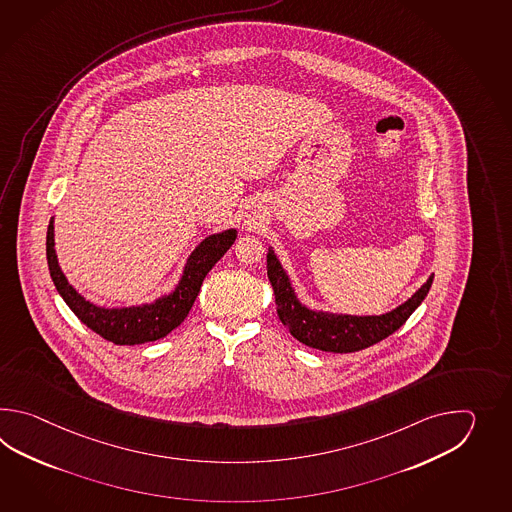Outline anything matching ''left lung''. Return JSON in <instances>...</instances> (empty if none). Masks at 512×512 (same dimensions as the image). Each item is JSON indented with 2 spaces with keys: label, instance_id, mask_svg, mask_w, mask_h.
I'll return each mask as SVG.
<instances>
[{
  "label": "left lung",
  "instance_id": "1",
  "mask_svg": "<svg viewBox=\"0 0 512 512\" xmlns=\"http://www.w3.org/2000/svg\"><path fill=\"white\" fill-rule=\"evenodd\" d=\"M267 276L283 326L305 346L331 353H353L390 337L423 304L434 282V274H430L428 280L406 302L388 313L346 315L331 313L326 309H313L304 304L294 291L293 282L272 247L267 251Z\"/></svg>",
  "mask_w": 512,
  "mask_h": 512
}]
</instances>
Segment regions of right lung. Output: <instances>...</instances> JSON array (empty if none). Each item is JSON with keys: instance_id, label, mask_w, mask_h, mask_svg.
<instances>
[{"instance_id": "1", "label": "right lung", "mask_w": 512, "mask_h": 512, "mask_svg": "<svg viewBox=\"0 0 512 512\" xmlns=\"http://www.w3.org/2000/svg\"><path fill=\"white\" fill-rule=\"evenodd\" d=\"M238 238V230L227 229L210 234L196 249L190 252L179 282L170 293L157 296L152 302L122 307H102L86 300L77 289L67 282L60 269L55 249V218L47 227V265L56 291L64 298L69 309L84 322L91 331L119 346H135L166 337L179 326L196 302L201 283L208 271L229 251Z\"/></svg>"}]
</instances>
